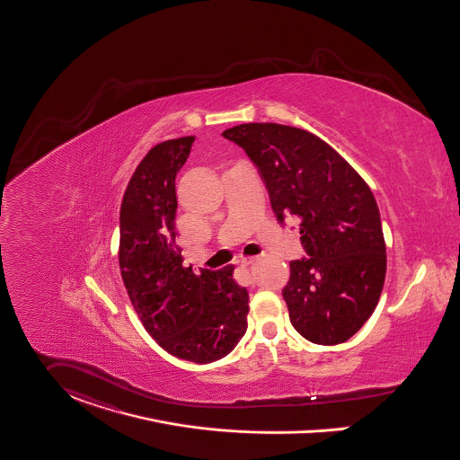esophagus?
<instances>
[{"label":"esophagus","mask_w":460,"mask_h":460,"mask_svg":"<svg viewBox=\"0 0 460 460\" xmlns=\"http://www.w3.org/2000/svg\"><path fill=\"white\" fill-rule=\"evenodd\" d=\"M256 261H258L256 256H243V258H241V263H243L244 267H249V265H252V263H256Z\"/></svg>","instance_id":"obj_1"}]
</instances>
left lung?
I'll return each instance as SVG.
<instances>
[{"instance_id":"left-lung-1","label":"left lung","mask_w":460,"mask_h":460,"mask_svg":"<svg viewBox=\"0 0 460 460\" xmlns=\"http://www.w3.org/2000/svg\"><path fill=\"white\" fill-rule=\"evenodd\" d=\"M223 136L258 167L277 219H302L300 241L308 256L289 263L282 289L293 328L312 343L347 341L373 314L385 280V241L369 186L304 128L243 123Z\"/></svg>"}]
</instances>
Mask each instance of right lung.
<instances>
[{
  "label": "right lung",
  "mask_w": 460,
  "mask_h": 460,
  "mask_svg": "<svg viewBox=\"0 0 460 460\" xmlns=\"http://www.w3.org/2000/svg\"><path fill=\"white\" fill-rule=\"evenodd\" d=\"M195 137L154 146L134 171L120 208L119 263L145 330L169 354L208 365L234 350L247 330L249 295L234 267H183L176 245V174Z\"/></svg>",
  "instance_id": "obj_1"
}]
</instances>
